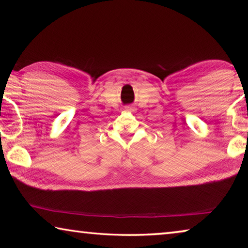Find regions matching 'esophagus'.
I'll list each match as a JSON object with an SVG mask.
<instances>
[{"mask_svg": "<svg viewBox=\"0 0 248 248\" xmlns=\"http://www.w3.org/2000/svg\"><path fill=\"white\" fill-rule=\"evenodd\" d=\"M125 110H127V111H133L134 108H133V106H131V105H128V106H125Z\"/></svg>", "mask_w": 248, "mask_h": 248, "instance_id": "esophagus-1", "label": "esophagus"}]
</instances>
